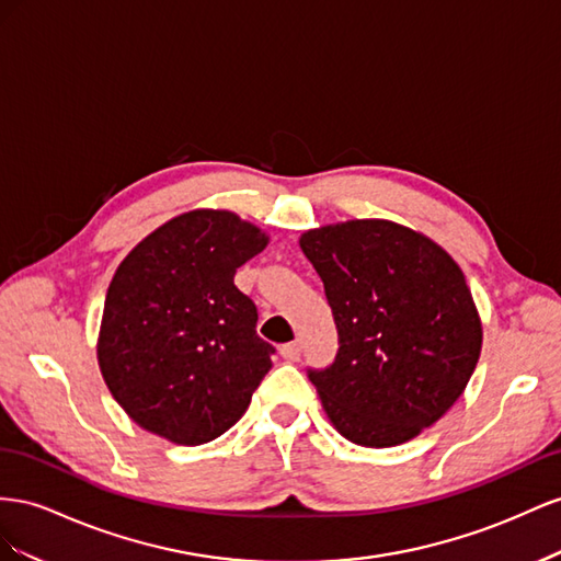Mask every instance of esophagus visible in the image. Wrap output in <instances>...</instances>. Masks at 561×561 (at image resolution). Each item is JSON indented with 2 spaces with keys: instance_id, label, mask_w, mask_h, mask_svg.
<instances>
[{
  "instance_id": "1",
  "label": "esophagus",
  "mask_w": 561,
  "mask_h": 561,
  "mask_svg": "<svg viewBox=\"0 0 561 561\" xmlns=\"http://www.w3.org/2000/svg\"><path fill=\"white\" fill-rule=\"evenodd\" d=\"M300 350H302L300 341H291V343H284V345L279 347V355H282L286 362H296V359L300 357Z\"/></svg>"
}]
</instances>
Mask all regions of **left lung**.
<instances>
[{
    "label": "left lung",
    "mask_w": 561,
    "mask_h": 561,
    "mask_svg": "<svg viewBox=\"0 0 561 561\" xmlns=\"http://www.w3.org/2000/svg\"><path fill=\"white\" fill-rule=\"evenodd\" d=\"M300 249L324 282L339 331L333 362L308 366L335 430L380 449L437 423L482 350L472 294L451 255L390 220L310 230Z\"/></svg>",
    "instance_id": "left-lung-1"
}]
</instances>
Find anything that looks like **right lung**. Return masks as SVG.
Masks as SVG:
<instances>
[{
	"label": "right lung",
	"mask_w": 561,
	"mask_h": 561,
	"mask_svg": "<svg viewBox=\"0 0 561 561\" xmlns=\"http://www.w3.org/2000/svg\"><path fill=\"white\" fill-rule=\"evenodd\" d=\"M267 237L230 211H190L126 255L110 282L99 364L112 397L148 432L197 446L247 411L275 347L234 272Z\"/></svg>",
	"instance_id": "obj_1"
}]
</instances>
